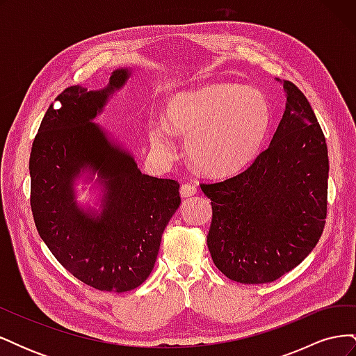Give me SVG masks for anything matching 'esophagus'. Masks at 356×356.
<instances>
[{
	"instance_id": "esophagus-1",
	"label": "esophagus",
	"mask_w": 356,
	"mask_h": 356,
	"mask_svg": "<svg viewBox=\"0 0 356 356\" xmlns=\"http://www.w3.org/2000/svg\"><path fill=\"white\" fill-rule=\"evenodd\" d=\"M181 193V197H190V196H195L197 193V188L195 184H190V182H186V184H182L179 188Z\"/></svg>"
}]
</instances>
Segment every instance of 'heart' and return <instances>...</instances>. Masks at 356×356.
<instances>
[{
	"label": "heart",
	"mask_w": 356,
	"mask_h": 356,
	"mask_svg": "<svg viewBox=\"0 0 356 356\" xmlns=\"http://www.w3.org/2000/svg\"><path fill=\"white\" fill-rule=\"evenodd\" d=\"M172 131L188 139L187 156L202 174L233 175L251 163L270 132L272 108L257 88L215 83L181 93L169 102ZM152 144L163 154L174 149L169 127L156 123Z\"/></svg>",
	"instance_id": "obj_1"
}]
</instances>
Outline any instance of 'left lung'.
<instances>
[{
  "mask_svg": "<svg viewBox=\"0 0 356 356\" xmlns=\"http://www.w3.org/2000/svg\"><path fill=\"white\" fill-rule=\"evenodd\" d=\"M286 108L270 145L241 174L202 182L211 199L208 248L232 281L267 284L316 246L327 218L328 149L309 101L284 81Z\"/></svg>",
  "mask_w": 356,
  "mask_h": 356,
  "instance_id": "left-lung-1",
  "label": "left lung"
}]
</instances>
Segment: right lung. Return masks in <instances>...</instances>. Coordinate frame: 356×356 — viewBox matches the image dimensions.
<instances>
[{
  "mask_svg": "<svg viewBox=\"0 0 356 356\" xmlns=\"http://www.w3.org/2000/svg\"><path fill=\"white\" fill-rule=\"evenodd\" d=\"M127 77L115 70L104 90L71 86L59 93L61 108L50 104L29 157L31 209L41 239L79 281L115 293L135 289L152 273L161 234L181 203L178 181L141 174L134 157L92 123ZM83 167L98 171L106 184L98 219L73 202L72 182Z\"/></svg>",
  "mask_w": 356,
  "mask_h": 356,
  "instance_id": "1",
  "label": "right lung"
}]
</instances>
